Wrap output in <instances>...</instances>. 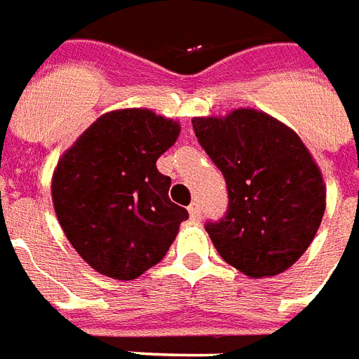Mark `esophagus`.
<instances>
[{
    "label": "esophagus",
    "mask_w": 359,
    "mask_h": 359,
    "mask_svg": "<svg viewBox=\"0 0 359 359\" xmlns=\"http://www.w3.org/2000/svg\"><path fill=\"white\" fill-rule=\"evenodd\" d=\"M189 215H191V219H195V221L201 219V208H198V204H195V202L191 204V206H189Z\"/></svg>",
    "instance_id": "34e87169"
}]
</instances>
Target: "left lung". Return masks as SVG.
I'll use <instances>...</instances> for the list:
<instances>
[{
    "label": "left lung",
    "mask_w": 359,
    "mask_h": 359,
    "mask_svg": "<svg viewBox=\"0 0 359 359\" xmlns=\"http://www.w3.org/2000/svg\"><path fill=\"white\" fill-rule=\"evenodd\" d=\"M191 123L227 182V215L206 225L217 253L250 278L287 271L325 212V183L311 151L297 132L252 107Z\"/></svg>",
    "instance_id": "1"
}]
</instances>
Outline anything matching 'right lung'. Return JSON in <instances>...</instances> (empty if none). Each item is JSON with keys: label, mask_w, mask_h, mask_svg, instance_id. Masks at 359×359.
I'll return each mask as SVG.
<instances>
[{"label": "right lung", "mask_w": 359, "mask_h": 359, "mask_svg": "<svg viewBox=\"0 0 359 359\" xmlns=\"http://www.w3.org/2000/svg\"><path fill=\"white\" fill-rule=\"evenodd\" d=\"M182 126L145 107L104 113L58 158L50 193L69 244L94 271L134 280L157 265L187 210L170 201L157 158Z\"/></svg>", "instance_id": "add662e5"}]
</instances>
